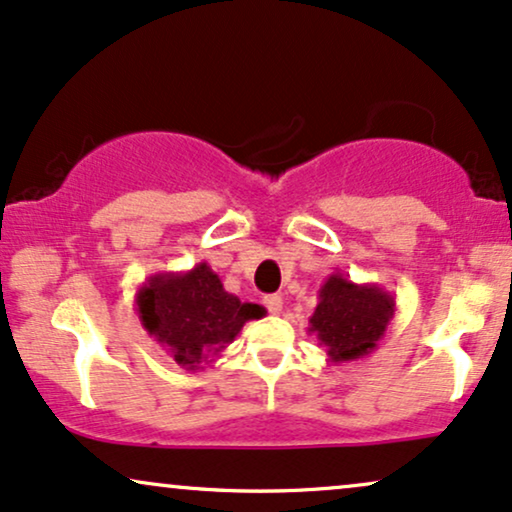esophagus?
<instances>
[{
    "instance_id": "obj_1",
    "label": "esophagus",
    "mask_w": 512,
    "mask_h": 512,
    "mask_svg": "<svg viewBox=\"0 0 512 512\" xmlns=\"http://www.w3.org/2000/svg\"><path fill=\"white\" fill-rule=\"evenodd\" d=\"M264 307L269 309V314H281L283 312V297L281 295H267V297H264Z\"/></svg>"
}]
</instances>
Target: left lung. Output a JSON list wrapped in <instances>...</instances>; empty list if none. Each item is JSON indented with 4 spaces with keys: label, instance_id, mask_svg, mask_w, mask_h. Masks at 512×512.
<instances>
[{
    "label": "left lung",
    "instance_id": "8db88e82",
    "mask_svg": "<svg viewBox=\"0 0 512 512\" xmlns=\"http://www.w3.org/2000/svg\"><path fill=\"white\" fill-rule=\"evenodd\" d=\"M397 300L378 283H354L335 271L319 288V304L309 316V335L326 347L328 361L364 359L385 338Z\"/></svg>",
    "mask_w": 512,
    "mask_h": 512
}]
</instances>
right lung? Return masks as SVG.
<instances>
[{"label": "right lung", "instance_id": "right-lung-1", "mask_svg": "<svg viewBox=\"0 0 512 512\" xmlns=\"http://www.w3.org/2000/svg\"><path fill=\"white\" fill-rule=\"evenodd\" d=\"M134 302L144 331L181 368L193 373L234 342L245 323L267 314L260 304L226 293L222 278L208 262L189 271L148 276Z\"/></svg>", "mask_w": 512, "mask_h": 512}]
</instances>
